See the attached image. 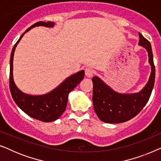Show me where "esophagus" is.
<instances>
[{
    "mask_svg": "<svg viewBox=\"0 0 161 161\" xmlns=\"http://www.w3.org/2000/svg\"><path fill=\"white\" fill-rule=\"evenodd\" d=\"M94 70L90 67H87L86 69H85V75H86L88 78H92L94 75Z\"/></svg>",
    "mask_w": 161,
    "mask_h": 161,
    "instance_id": "1",
    "label": "esophagus"
}]
</instances>
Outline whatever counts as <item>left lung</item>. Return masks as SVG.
<instances>
[{
    "label": "left lung",
    "mask_w": 161,
    "mask_h": 161,
    "mask_svg": "<svg viewBox=\"0 0 161 161\" xmlns=\"http://www.w3.org/2000/svg\"><path fill=\"white\" fill-rule=\"evenodd\" d=\"M139 35L138 45L147 50L151 73L148 82L140 92L132 94L118 93L97 76L92 78L94 109L99 119L105 123L118 124L136 116L145 106L150 97L155 78V69L150 42Z\"/></svg>",
    "instance_id": "obj_1"
}]
</instances>
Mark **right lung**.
Masks as SVG:
<instances>
[{
  "instance_id": "right-lung-1",
  "label": "right lung",
  "mask_w": 161,
  "mask_h": 161,
  "mask_svg": "<svg viewBox=\"0 0 161 161\" xmlns=\"http://www.w3.org/2000/svg\"><path fill=\"white\" fill-rule=\"evenodd\" d=\"M54 25L53 22L45 23L39 21L34 23L21 35L13 47L10 57L9 88L13 100L17 106L27 115L45 122L56 121L65 111L69 93L83 80L84 77V70H80L68 77L60 85L47 94L42 95H31L20 91L15 84L13 78V59L15 48L26 32L29 31L31 28L36 26L53 28Z\"/></svg>"
}]
</instances>
